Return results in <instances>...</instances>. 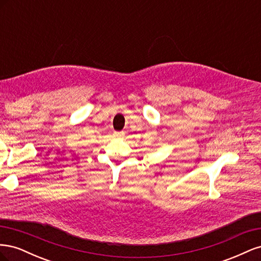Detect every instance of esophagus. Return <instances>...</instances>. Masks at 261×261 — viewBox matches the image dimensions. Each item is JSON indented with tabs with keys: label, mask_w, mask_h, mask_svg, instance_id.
Instances as JSON below:
<instances>
[{
	"label": "esophagus",
	"mask_w": 261,
	"mask_h": 261,
	"mask_svg": "<svg viewBox=\"0 0 261 261\" xmlns=\"http://www.w3.org/2000/svg\"><path fill=\"white\" fill-rule=\"evenodd\" d=\"M124 135H125L124 132H115V133L113 134V136L116 137V138H123Z\"/></svg>",
	"instance_id": "obj_1"
}]
</instances>
